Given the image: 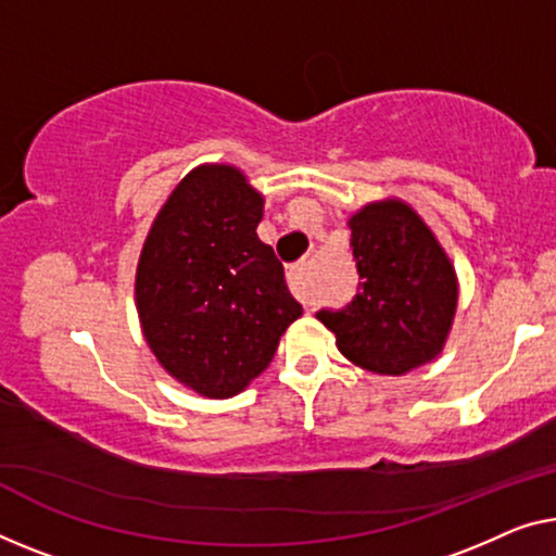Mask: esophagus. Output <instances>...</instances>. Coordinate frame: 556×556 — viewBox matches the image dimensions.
<instances>
[{"mask_svg":"<svg viewBox=\"0 0 556 556\" xmlns=\"http://www.w3.org/2000/svg\"><path fill=\"white\" fill-rule=\"evenodd\" d=\"M306 271H309V264L296 262V264H292V267H289L287 281H289V289H292V292L300 296L304 304H312L309 302V287H306Z\"/></svg>","mask_w":556,"mask_h":556,"instance_id":"obj_1","label":"esophagus"}]
</instances>
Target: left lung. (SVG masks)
<instances>
[{
    "label": "left lung",
    "instance_id": "8db88e82",
    "mask_svg": "<svg viewBox=\"0 0 556 556\" xmlns=\"http://www.w3.org/2000/svg\"><path fill=\"white\" fill-rule=\"evenodd\" d=\"M357 294L317 319L346 359L375 375H404L434 359L457 309V275L412 206L379 202L350 219Z\"/></svg>",
    "mask_w": 556,
    "mask_h": 556
}]
</instances>
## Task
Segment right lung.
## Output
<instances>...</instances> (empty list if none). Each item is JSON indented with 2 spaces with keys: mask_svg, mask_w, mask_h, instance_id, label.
Listing matches in <instances>:
<instances>
[{
  "mask_svg": "<svg viewBox=\"0 0 556 556\" xmlns=\"http://www.w3.org/2000/svg\"><path fill=\"white\" fill-rule=\"evenodd\" d=\"M262 197L235 167H199L154 219L137 267L147 344L181 384L225 400L267 369L302 314L275 250L256 237Z\"/></svg>",
  "mask_w": 556,
  "mask_h": 556,
  "instance_id": "obj_1",
  "label": "right lung"
}]
</instances>
